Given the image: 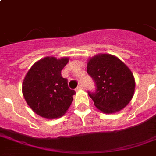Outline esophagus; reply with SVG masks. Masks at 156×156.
<instances>
[{
  "label": "esophagus",
  "instance_id": "esophagus-1",
  "mask_svg": "<svg viewBox=\"0 0 156 156\" xmlns=\"http://www.w3.org/2000/svg\"><path fill=\"white\" fill-rule=\"evenodd\" d=\"M83 85H78V87L76 88V90H82V89H83Z\"/></svg>",
  "mask_w": 156,
  "mask_h": 156
}]
</instances>
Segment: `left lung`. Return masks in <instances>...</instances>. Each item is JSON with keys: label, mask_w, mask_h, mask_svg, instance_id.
I'll list each match as a JSON object with an SVG mask.
<instances>
[{"label": "left lung", "mask_w": 156, "mask_h": 156, "mask_svg": "<svg viewBox=\"0 0 156 156\" xmlns=\"http://www.w3.org/2000/svg\"><path fill=\"white\" fill-rule=\"evenodd\" d=\"M87 73L95 82V92L88 91L95 107L104 113L123 109L134 94L135 81L126 64L110 54H99L88 61Z\"/></svg>", "instance_id": "left-lung-1"}]
</instances>
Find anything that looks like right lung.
<instances>
[{
  "label": "right lung",
  "instance_id": "obj_1",
  "mask_svg": "<svg viewBox=\"0 0 156 156\" xmlns=\"http://www.w3.org/2000/svg\"><path fill=\"white\" fill-rule=\"evenodd\" d=\"M68 61V57L47 56L35 62L27 73L23 83V96L39 116L58 118L72 104L75 91L69 88L67 78L61 76Z\"/></svg>",
  "mask_w": 156,
  "mask_h": 156
}]
</instances>
